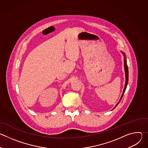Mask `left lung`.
<instances>
[{
	"label": "left lung",
	"mask_w": 148,
	"mask_h": 148,
	"mask_svg": "<svg viewBox=\"0 0 148 148\" xmlns=\"http://www.w3.org/2000/svg\"><path fill=\"white\" fill-rule=\"evenodd\" d=\"M122 54H123V56H124V68H125V78H126V81H125V88H124V89H123V93H122V95H121V99H120L119 102L116 105L115 107L117 106L118 104V103H119V102L121 101V99H122V97H123V94H124V92H125V90H126V87H127L128 82V66H127V63H126V58H125V54H124L122 51Z\"/></svg>",
	"instance_id": "left-lung-1"
}]
</instances>
